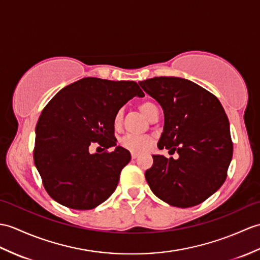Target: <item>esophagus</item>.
<instances>
[{"label":"esophagus","mask_w":260,"mask_h":260,"mask_svg":"<svg viewBox=\"0 0 260 260\" xmlns=\"http://www.w3.org/2000/svg\"><path fill=\"white\" fill-rule=\"evenodd\" d=\"M138 157V154L137 153H132V158L133 159H136Z\"/></svg>","instance_id":"obj_1"}]
</instances>
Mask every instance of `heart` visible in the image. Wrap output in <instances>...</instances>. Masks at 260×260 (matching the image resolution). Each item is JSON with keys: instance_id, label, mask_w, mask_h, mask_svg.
Masks as SVG:
<instances>
[{"instance_id": "heart-1", "label": "heart", "mask_w": 260, "mask_h": 260, "mask_svg": "<svg viewBox=\"0 0 260 260\" xmlns=\"http://www.w3.org/2000/svg\"><path fill=\"white\" fill-rule=\"evenodd\" d=\"M156 105L152 102H143L140 104V110L143 113L144 116H146L149 118V116L152 115V113L154 110H156ZM122 118H123V111L118 110L115 115H114L113 118V125L115 127H119L120 123H122ZM120 144L123 145V147L127 148L128 150H132V152H136V153H141L146 150L150 144H152V140L147 136H141V135H134V134H127L125 135L122 140H120Z\"/></svg>"}]
</instances>
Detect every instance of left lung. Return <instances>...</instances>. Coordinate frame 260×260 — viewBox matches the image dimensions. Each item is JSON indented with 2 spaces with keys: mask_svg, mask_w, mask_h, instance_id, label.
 <instances>
[{
  "mask_svg": "<svg viewBox=\"0 0 260 260\" xmlns=\"http://www.w3.org/2000/svg\"><path fill=\"white\" fill-rule=\"evenodd\" d=\"M140 85L164 111L158 148L179 155H153V166L145 172L150 189L172 206H196L224 184L233 158L224 108L215 95L185 78L154 77Z\"/></svg>",
  "mask_w": 260,
  "mask_h": 260,
  "instance_id": "1",
  "label": "left lung"
}]
</instances>
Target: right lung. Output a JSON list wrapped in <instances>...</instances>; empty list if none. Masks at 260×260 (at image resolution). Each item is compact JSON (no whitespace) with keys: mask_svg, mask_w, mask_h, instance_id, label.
Segmentation results:
<instances>
[{"mask_svg":"<svg viewBox=\"0 0 260 260\" xmlns=\"http://www.w3.org/2000/svg\"><path fill=\"white\" fill-rule=\"evenodd\" d=\"M134 96H144L136 82L85 77L47 103L35 128L34 164L54 201L87 210L116 189L131 153L117 146L113 152L90 154L89 147L95 142L116 146L114 115Z\"/></svg>","mask_w":260,"mask_h":260,"instance_id":"1","label":"right lung"}]
</instances>
